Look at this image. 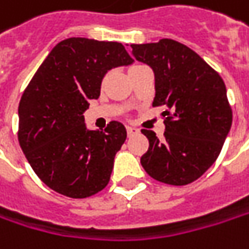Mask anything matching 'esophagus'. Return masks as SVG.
<instances>
[{"mask_svg": "<svg viewBox=\"0 0 249 249\" xmlns=\"http://www.w3.org/2000/svg\"><path fill=\"white\" fill-rule=\"evenodd\" d=\"M126 130H127L129 137H130V136H134V134H137V133H139V129H137V127H133V126H127V127H126Z\"/></svg>", "mask_w": 249, "mask_h": 249, "instance_id": "34e87169", "label": "esophagus"}]
</instances>
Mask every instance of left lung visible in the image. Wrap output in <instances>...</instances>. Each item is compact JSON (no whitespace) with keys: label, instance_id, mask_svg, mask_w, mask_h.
<instances>
[{"label":"left lung","instance_id":"obj_1","mask_svg":"<svg viewBox=\"0 0 249 249\" xmlns=\"http://www.w3.org/2000/svg\"><path fill=\"white\" fill-rule=\"evenodd\" d=\"M136 60L156 75L153 106H165L164 139L143 129L148 150L140 162L162 183L188 185L217 160L232 122L226 85L202 57L172 39L131 44Z\"/></svg>","mask_w":249,"mask_h":249}]
</instances>
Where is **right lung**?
<instances>
[{
  "instance_id": "1",
  "label": "right lung",
  "mask_w": 249,
  "mask_h": 249,
  "mask_svg": "<svg viewBox=\"0 0 249 249\" xmlns=\"http://www.w3.org/2000/svg\"><path fill=\"white\" fill-rule=\"evenodd\" d=\"M131 63L122 43L70 37L56 44L35 72L19 102L18 140L50 189L84 199L109 183L126 129L113 120L105 131L87 130L82 113L99 98L107 70Z\"/></svg>"
}]
</instances>
